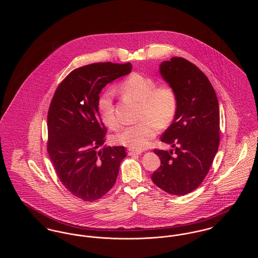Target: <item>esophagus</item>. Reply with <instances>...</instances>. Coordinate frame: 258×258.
Here are the masks:
<instances>
[{
	"instance_id": "1",
	"label": "esophagus",
	"mask_w": 258,
	"mask_h": 258,
	"mask_svg": "<svg viewBox=\"0 0 258 258\" xmlns=\"http://www.w3.org/2000/svg\"><path fill=\"white\" fill-rule=\"evenodd\" d=\"M141 151H135V150H132V149H128L127 150V154L130 155V156H139V155H141Z\"/></svg>"
}]
</instances>
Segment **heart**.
<instances>
[{"instance_id":"heart-1","label":"heart","mask_w":258,"mask_h":258,"mask_svg":"<svg viewBox=\"0 0 258 258\" xmlns=\"http://www.w3.org/2000/svg\"><path fill=\"white\" fill-rule=\"evenodd\" d=\"M118 91L140 103L138 120L141 121L123 127L116 135V141L134 150L145 149L157 135L158 126L163 127L173 120L178 105L176 93L168 85L157 87L153 78L140 74L127 76L118 87ZM98 111L108 127L118 128L119 121L111 92L99 98Z\"/></svg>"}]
</instances>
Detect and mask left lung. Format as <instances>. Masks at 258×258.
Returning <instances> with one entry per match:
<instances>
[{
    "mask_svg": "<svg viewBox=\"0 0 258 258\" xmlns=\"http://www.w3.org/2000/svg\"><path fill=\"white\" fill-rule=\"evenodd\" d=\"M159 72L175 91L178 105L173 122L160 137L174 149L154 151L160 166L152 180L165 192L181 197L202 183L218 152L219 101L207 76L184 58L161 61Z\"/></svg>",
    "mask_w": 258,
    "mask_h": 258,
    "instance_id": "left-lung-1",
    "label": "left lung"
}]
</instances>
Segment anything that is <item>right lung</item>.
Returning a JSON list of instances; mask_svg holds the SVG:
<instances>
[{
	"label": "right lung",
	"instance_id": "right-lung-1",
	"mask_svg": "<svg viewBox=\"0 0 258 258\" xmlns=\"http://www.w3.org/2000/svg\"><path fill=\"white\" fill-rule=\"evenodd\" d=\"M133 64L96 62L78 68L57 88L50 104L47 151L66 188L84 201L103 197L114 185L123 146H103L106 128L98 111L108 83L131 74Z\"/></svg>",
	"mask_w": 258,
	"mask_h": 258
}]
</instances>
